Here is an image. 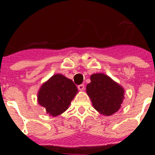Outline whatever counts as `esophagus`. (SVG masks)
<instances>
[{"instance_id": "34e87169", "label": "esophagus", "mask_w": 155, "mask_h": 155, "mask_svg": "<svg viewBox=\"0 0 155 155\" xmlns=\"http://www.w3.org/2000/svg\"><path fill=\"white\" fill-rule=\"evenodd\" d=\"M78 89H79V91H83L84 89H85V85H84L83 84H81V85H78Z\"/></svg>"}]
</instances>
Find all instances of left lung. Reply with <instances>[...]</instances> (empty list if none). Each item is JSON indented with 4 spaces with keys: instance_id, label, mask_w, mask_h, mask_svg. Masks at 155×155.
I'll list each match as a JSON object with an SVG mask.
<instances>
[{
    "instance_id": "1",
    "label": "left lung",
    "mask_w": 155,
    "mask_h": 155,
    "mask_svg": "<svg viewBox=\"0 0 155 155\" xmlns=\"http://www.w3.org/2000/svg\"><path fill=\"white\" fill-rule=\"evenodd\" d=\"M86 86L87 94L100 114L109 116L118 112L124 99V89L104 73H94Z\"/></svg>"
}]
</instances>
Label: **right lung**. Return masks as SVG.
I'll return each instance as SVG.
<instances>
[{
    "label": "right lung",
    "mask_w": 155,
    "mask_h": 155,
    "mask_svg": "<svg viewBox=\"0 0 155 155\" xmlns=\"http://www.w3.org/2000/svg\"><path fill=\"white\" fill-rule=\"evenodd\" d=\"M78 93L71 79L58 73L45 82L37 94L39 105L46 109L50 116L55 117L64 112Z\"/></svg>",
    "instance_id": "right-lung-1"
}]
</instances>
